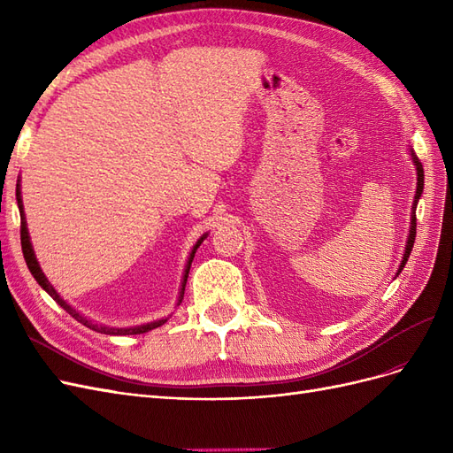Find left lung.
<instances>
[{
	"label": "left lung",
	"mask_w": 453,
	"mask_h": 453,
	"mask_svg": "<svg viewBox=\"0 0 453 453\" xmlns=\"http://www.w3.org/2000/svg\"><path fill=\"white\" fill-rule=\"evenodd\" d=\"M410 157H412V162H414V166H416L418 185H416V196H414V202H412V213H410V230H408V238H406V248H404V255H403V260H401V265H399V270H396V276H399V273L403 272L406 260L410 257V251H412V248H414V240H416V208H418V202H419L421 193H423V166H421V162L416 157L412 147H410Z\"/></svg>",
	"instance_id": "1"
}]
</instances>
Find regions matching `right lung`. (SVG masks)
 Returning a JSON list of instances; mask_svg holds the SVG:
<instances>
[{
    "label": "right lung",
    "mask_w": 453,
    "mask_h": 453,
    "mask_svg": "<svg viewBox=\"0 0 453 453\" xmlns=\"http://www.w3.org/2000/svg\"><path fill=\"white\" fill-rule=\"evenodd\" d=\"M17 203H19V211H20V243H22V253H24V260L26 265H28L32 276L35 278V281L43 287V289L52 296V300H57V304H60L67 313L72 315V318H75L79 323H83L85 326L92 328V331L96 333H102V334H111V336H127V334H143V333H149L153 331V328L160 326L168 321V318H162V319H157V321H150V323H143V325H135V326H111V325H102V323H96L92 319H88L85 313H81L79 310H75L73 306H70L65 303V300L58 295V291L54 289L52 283L47 280V276L43 273V270H41L39 263H37V257H35V251H34V245L30 242V232H28V225H26V215H24V203H22V195H20V180L17 181ZM208 238V232H203V234L196 240V243L193 245V250H190L188 253V260L185 265V270H183V280H181V289H180V298H177V306L181 304L183 300V295H185V285H187V278H188V270H190V263H193L195 258V253L196 250L200 248V243Z\"/></svg>",
    "instance_id": "add662e5"
}]
</instances>
